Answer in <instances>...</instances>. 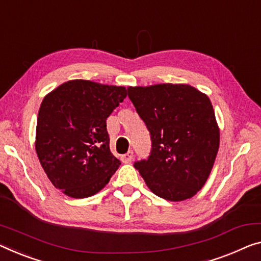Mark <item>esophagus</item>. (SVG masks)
<instances>
[{"label":"esophagus","instance_id":"esophagus-1","mask_svg":"<svg viewBox=\"0 0 261 261\" xmlns=\"http://www.w3.org/2000/svg\"><path fill=\"white\" fill-rule=\"evenodd\" d=\"M133 158H134V153L132 150H129V151H128V153L123 154L121 156V160H122L123 163H129L132 160H133Z\"/></svg>","mask_w":261,"mask_h":261}]
</instances>
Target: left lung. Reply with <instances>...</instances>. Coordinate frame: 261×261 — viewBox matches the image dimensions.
<instances>
[{"label":"left lung","instance_id":"8db88e82","mask_svg":"<svg viewBox=\"0 0 261 261\" xmlns=\"http://www.w3.org/2000/svg\"><path fill=\"white\" fill-rule=\"evenodd\" d=\"M128 97L150 133L147 160L134 163L159 197L179 202L205 184L219 148L209 97L186 84L129 86Z\"/></svg>","mask_w":261,"mask_h":261}]
</instances>
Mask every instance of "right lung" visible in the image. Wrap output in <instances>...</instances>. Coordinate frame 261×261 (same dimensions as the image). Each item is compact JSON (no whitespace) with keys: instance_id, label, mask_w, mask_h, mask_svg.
I'll return each mask as SVG.
<instances>
[{"instance_id":"add662e5","label":"right lung","mask_w":261,"mask_h":261,"mask_svg":"<svg viewBox=\"0 0 261 261\" xmlns=\"http://www.w3.org/2000/svg\"><path fill=\"white\" fill-rule=\"evenodd\" d=\"M126 97L123 86L77 79L43 99L36 153L51 183L69 197L97 194L121 164L110 150L106 120Z\"/></svg>"}]
</instances>
